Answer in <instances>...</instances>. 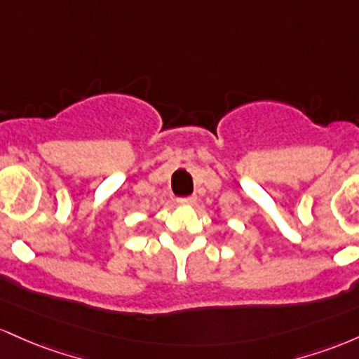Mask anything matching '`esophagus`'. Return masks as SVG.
Returning <instances> with one entry per match:
<instances>
[{
	"label": "esophagus",
	"instance_id": "34e87169",
	"mask_svg": "<svg viewBox=\"0 0 359 359\" xmlns=\"http://www.w3.org/2000/svg\"><path fill=\"white\" fill-rule=\"evenodd\" d=\"M195 200H196V196H181V198H178V203L180 205H193L195 203Z\"/></svg>",
	"mask_w": 359,
	"mask_h": 359
}]
</instances>
